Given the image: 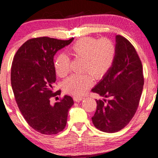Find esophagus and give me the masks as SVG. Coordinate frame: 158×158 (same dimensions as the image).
Segmentation results:
<instances>
[{
  "instance_id": "1",
  "label": "esophagus",
  "mask_w": 158,
  "mask_h": 158,
  "mask_svg": "<svg viewBox=\"0 0 158 158\" xmlns=\"http://www.w3.org/2000/svg\"><path fill=\"white\" fill-rule=\"evenodd\" d=\"M84 98H80V97H74V101H76V102H79L82 100H83Z\"/></svg>"
}]
</instances>
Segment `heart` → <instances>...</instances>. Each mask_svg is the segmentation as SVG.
<instances>
[{"label":"heart","instance_id":"heart-1","mask_svg":"<svg viewBox=\"0 0 158 158\" xmlns=\"http://www.w3.org/2000/svg\"><path fill=\"white\" fill-rule=\"evenodd\" d=\"M73 57L83 60V75H73L64 83V90L77 97L83 96L95 78L101 79L109 72L116 57V49L111 40L94 37L80 39L70 47ZM55 69L58 76L64 77L70 72V60L64 54H60L55 60ZM92 74L90 75L89 73Z\"/></svg>","mask_w":158,"mask_h":158}]
</instances>
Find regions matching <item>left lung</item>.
Segmentation results:
<instances>
[{"mask_svg": "<svg viewBox=\"0 0 158 158\" xmlns=\"http://www.w3.org/2000/svg\"><path fill=\"white\" fill-rule=\"evenodd\" d=\"M116 57L113 65L92 91L103 98L96 100L91 118L99 130L114 133L130 122L137 111L144 85L142 64L133 45L121 35L116 36Z\"/></svg>", "mask_w": 158, "mask_h": 158, "instance_id": "obj_1", "label": "left lung"}]
</instances>
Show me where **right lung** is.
Masks as SVG:
<instances>
[{
    "label": "right lung",
    "instance_id": "obj_1",
    "mask_svg": "<svg viewBox=\"0 0 158 158\" xmlns=\"http://www.w3.org/2000/svg\"><path fill=\"white\" fill-rule=\"evenodd\" d=\"M73 40L31 39L18 49L13 60L10 81L17 105L29 126L43 135L63 130L69 109L74 104L68 95L59 102L50 103V99L61 92H53L56 81L54 56Z\"/></svg>",
    "mask_w": 158,
    "mask_h": 158
}]
</instances>
